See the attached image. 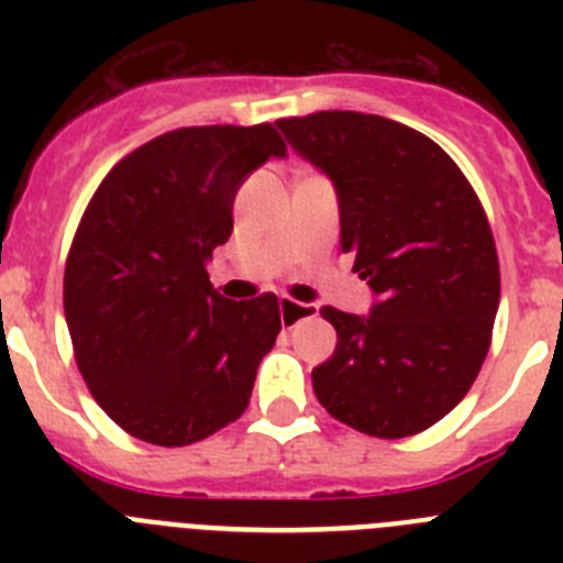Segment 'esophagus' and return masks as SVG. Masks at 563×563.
<instances>
[{
  "label": "esophagus",
  "instance_id": "1",
  "mask_svg": "<svg viewBox=\"0 0 563 563\" xmlns=\"http://www.w3.org/2000/svg\"><path fill=\"white\" fill-rule=\"evenodd\" d=\"M278 312H282V324L296 327L301 318L316 316L318 307L316 305H301V301H292V298H282V301H278Z\"/></svg>",
  "mask_w": 563,
  "mask_h": 563
}]
</instances>
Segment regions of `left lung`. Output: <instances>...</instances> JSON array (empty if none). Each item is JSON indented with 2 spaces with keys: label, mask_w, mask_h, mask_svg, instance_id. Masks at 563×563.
I'll use <instances>...</instances> for the list:
<instances>
[{
  "label": "left lung",
  "mask_w": 563,
  "mask_h": 563,
  "mask_svg": "<svg viewBox=\"0 0 563 563\" xmlns=\"http://www.w3.org/2000/svg\"><path fill=\"white\" fill-rule=\"evenodd\" d=\"M335 183L341 251L380 296L369 316L324 307L338 346L318 402L380 440L420 434L467 395L499 310V256L474 186L431 137L363 112L278 121Z\"/></svg>",
  "instance_id": "obj_1"
}]
</instances>
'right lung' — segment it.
Wrapping results in <instances>:
<instances>
[{
    "label": "right lung",
    "instance_id": "obj_1",
    "mask_svg": "<svg viewBox=\"0 0 563 563\" xmlns=\"http://www.w3.org/2000/svg\"><path fill=\"white\" fill-rule=\"evenodd\" d=\"M273 123L186 126L114 163L64 267V316L81 377L126 434L191 445L247 409L282 312L273 292L228 301L208 258L233 231L253 168L285 157Z\"/></svg>",
    "mask_w": 563,
    "mask_h": 563
}]
</instances>
